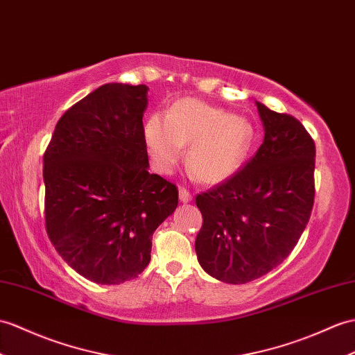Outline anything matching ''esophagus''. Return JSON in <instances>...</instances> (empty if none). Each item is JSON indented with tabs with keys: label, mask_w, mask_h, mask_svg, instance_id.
Wrapping results in <instances>:
<instances>
[{
	"label": "esophagus",
	"mask_w": 355,
	"mask_h": 355,
	"mask_svg": "<svg viewBox=\"0 0 355 355\" xmlns=\"http://www.w3.org/2000/svg\"><path fill=\"white\" fill-rule=\"evenodd\" d=\"M178 196H180V201L181 202H191L192 201V195H191V192L187 191V189H184V187H181L180 191H178Z\"/></svg>",
	"instance_id": "obj_1"
}]
</instances>
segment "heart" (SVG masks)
<instances>
[{
    "label": "heart",
    "instance_id": "b5f03b06",
    "mask_svg": "<svg viewBox=\"0 0 355 355\" xmlns=\"http://www.w3.org/2000/svg\"><path fill=\"white\" fill-rule=\"evenodd\" d=\"M144 140L151 166L171 174L189 145L187 164L205 184L233 177L248 157L254 142L252 123L195 98H181L164 118L151 114L144 125Z\"/></svg>",
    "mask_w": 355,
    "mask_h": 355
}]
</instances>
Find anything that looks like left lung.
<instances>
[{"label":"left lung","mask_w":355,"mask_h":355,"mask_svg":"<svg viewBox=\"0 0 355 355\" xmlns=\"http://www.w3.org/2000/svg\"><path fill=\"white\" fill-rule=\"evenodd\" d=\"M265 137L225 183L196 196L195 251L213 278L245 284L277 268L307 227L315 200V142L291 114L255 101Z\"/></svg>","instance_id":"left-lung-1"}]
</instances>
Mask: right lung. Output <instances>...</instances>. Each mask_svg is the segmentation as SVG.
Returning a JSON list of instances; mask_svg holds the SVG:
<instances>
[{
    "label": "right lung",
    "mask_w": 355,
    "mask_h": 355,
    "mask_svg": "<svg viewBox=\"0 0 355 355\" xmlns=\"http://www.w3.org/2000/svg\"><path fill=\"white\" fill-rule=\"evenodd\" d=\"M146 107L145 85L98 87L57 122L44 155L49 241L98 284L142 274L153 233L178 205L177 187L148 172Z\"/></svg>",
    "instance_id": "right-lung-1"
}]
</instances>
